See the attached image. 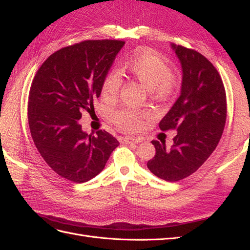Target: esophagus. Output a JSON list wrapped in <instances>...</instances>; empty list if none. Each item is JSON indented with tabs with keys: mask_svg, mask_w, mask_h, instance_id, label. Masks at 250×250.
I'll list each match as a JSON object with an SVG mask.
<instances>
[{
	"mask_svg": "<svg viewBox=\"0 0 250 250\" xmlns=\"http://www.w3.org/2000/svg\"><path fill=\"white\" fill-rule=\"evenodd\" d=\"M123 141H124V143H126V144H130V143L138 144V143L142 142L141 139L134 138V137H125V138H123Z\"/></svg>",
	"mask_w": 250,
	"mask_h": 250,
	"instance_id": "1",
	"label": "esophagus"
}]
</instances>
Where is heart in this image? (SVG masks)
<instances>
[{
  "instance_id": "b5f03b06",
  "label": "heart",
  "mask_w": 250,
  "mask_h": 250,
  "mask_svg": "<svg viewBox=\"0 0 250 250\" xmlns=\"http://www.w3.org/2000/svg\"><path fill=\"white\" fill-rule=\"evenodd\" d=\"M126 71L138 79L142 84L151 90L157 98H166L175 92L178 86V79L170 71L168 63L155 52L147 48H142L137 54L125 63ZM122 87V78L117 72H108L103 79L101 93L104 99L115 100ZM149 117L147 111H142L130 107H125L115 111L111 121L120 130H140L144 119Z\"/></svg>"
}]
</instances>
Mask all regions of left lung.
<instances>
[{"instance_id": "obj_1", "label": "left lung", "mask_w": 250, "mask_h": 250, "mask_svg": "<svg viewBox=\"0 0 250 250\" xmlns=\"http://www.w3.org/2000/svg\"><path fill=\"white\" fill-rule=\"evenodd\" d=\"M183 67L181 93L160 122L161 130H177L173 146L152 141L155 155L147 163L155 176L178 181L197 171L216 149L226 122L228 104L221 76L199 52L172 44Z\"/></svg>"}]
</instances>
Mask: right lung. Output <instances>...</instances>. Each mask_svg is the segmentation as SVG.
Wrapping results in <instances>:
<instances>
[{"mask_svg":"<svg viewBox=\"0 0 250 250\" xmlns=\"http://www.w3.org/2000/svg\"><path fill=\"white\" fill-rule=\"evenodd\" d=\"M125 42L84 41L53 53L29 92L28 123L34 145L59 176L81 184L105 167L120 143L105 130L82 131V111L94 109L102 82Z\"/></svg>","mask_w":250,"mask_h":250,"instance_id":"add662e5","label":"right lung"}]
</instances>
